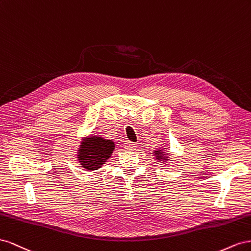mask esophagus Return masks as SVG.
<instances>
[{"label":"esophagus","instance_id":"esophagus-1","mask_svg":"<svg viewBox=\"0 0 251 251\" xmlns=\"http://www.w3.org/2000/svg\"><path fill=\"white\" fill-rule=\"evenodd\" d=\"M124 147H125V149H127V150H133L135 147H137V144H135V143H133V142H130V141H127L125 144H124Z\"/></svg>","mask_w":251,"mask_h":251}]
</instances>
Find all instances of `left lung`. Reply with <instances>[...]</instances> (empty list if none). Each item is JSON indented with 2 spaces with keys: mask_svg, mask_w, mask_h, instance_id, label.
<instances>
[{
  "mask_svg": "<svg viewBox=\"0 0 251 251\" xmlns=\"http://www.w3.org/2000/svg\"><path fill=\"white\" fill-rule=\"evenodd\" d=\"M154 153V155H155V157L157 160H162V161H167V155H165V154H163V152H162V150H156V151H154L153 152Z\"/></svg>",
  "mask_w": 251,
  "mask_h": 251,
  "instance_id": "obj_1",
  "label": "left lung"
}]
</instances>
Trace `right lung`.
I'll use <instances>...</instances> for the list:
<instances>
[{"label":"right lung","mask_w":251,"mask_h":251,"mask_svg":"<svg viewBox=\"0 0 251 251\" xmlns=\"http://www.w3.org/2000/svg\"><path fill=\"white\" fill-rule=\"evenodd\" d=\"M114 149V143L100 137L85 139L78 148L77 159L83 168L87 170H98L109 159Z\"/></svg>","instance_id":"1"}]
</instances>
